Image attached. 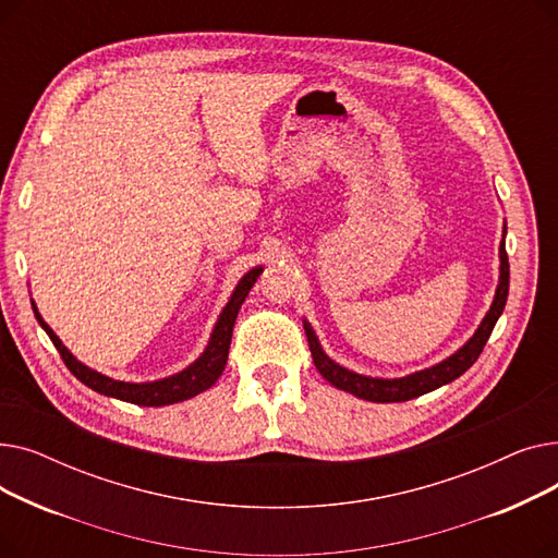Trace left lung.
Wrapping results in <instances>:
<instances>
[{"mask_svg":"<svg viewBox=\"0 0 558 558\" xmlns=\"http://www.w3.org/2000/svg\"><path fill=\"white\" fill-rule=\"evenodd\" d=\"M500 259H502L500 284H497L495 301H493L486 318L482 320V326L477 328L473 339L468 341L461 350H457V353L452 357H448L446 362L436 364L432 368H425L421 373L400 377V379H375V377L357 375L353 371L341 368L339 364H335L324 353V350H320L318 339L314 337L312 328L305 324V335H307V343H310V350H312L314 366L337 389H343L348 393H353V396L364 398V400H371V402H404V400L418 398L423 393H429L438 387L452 383V379L463 375L468 368H471L477 362V357L482 355V350H484V345H486V341H488V337H490V332L497 324V318H500V314L507 305V296H509V257H507L505 242L500 244Z\"/></svg>","mask_w":558,"mask_h":558,"instance_id":"left-lung-1","label":"left lung"}]
</instances>
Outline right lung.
<instances>
[{
  "label": "right lung",
  "mask_w": 558,
  "mask_h": 558,
  "mask_svg": "<svg viewBox=\"0 0 558 558\" xmlns=\"http://www.w3.org/2000/svg\"><path fill=\"white\" fill-rule=\"evenodd\" d=\"M259 274H262V269H253L240 280L238 289L232 291L228 305L223 307V312L217 320L208 348H205V353L192 366H187L179 375H171V377L158 379V383H146V385L120 383V379H110V377H106V375H101L93 368L83 366L81 362H76V357L70 353V350L61 343V339L53 335V330L45 324L43 316L36 310V305H34V312H36L38 324L45 328V332L53 341L58 353H61L70 373L76 379H81L85 387H90L97 393H104V396H110V398H117V400H124V402H133V404H142V407H162V404H173V402L187 400V398H192V396H196L205 389H210L217 383L219 375L223 373L226 362H228V348H230V339H232L234 318H238V312H240L244 299L248 296L251 287L259 278Z\"/></svg>",
  "instance_id": "obj_1"
}]
</instances>
